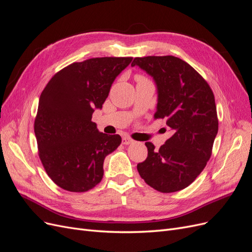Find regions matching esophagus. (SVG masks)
<instances>
[{"mask_svg":"<svg viewBox=\"0 0 252 252\" xmlns=\"http://www.w3.org/2000/svg\"><path fill=\"white\" fill-rule=\"evenodd\" d=\"M122 142H123L124 145H129V144H133L134 143V141L131 138H129V136H124L123 140H122Z\"/></svg>","mask_w":252,"mask_h":252,"instance_id":"34e87169","label":"esophagus"}]
</instances>
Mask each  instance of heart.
<instances>
[{
    "label": "heart",
    "mask_w": 252,
    "mask_h": 252,
    "mask_svg": "<svg viewBox=\"0 0 252 252\" xmlns=\"http://www.w3.org/2000/svg\"><path fill=\"white\" fill-rule=\"evenodd\" d=\"M138 78H142V77H138Z\"/></svg>",
    "instance_id": "heart-1"
}]
</instances>
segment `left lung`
I'll return each instance as SVG.
<instances>
[{
	"instance_id": "obj_1",
	"label": "left lung",
	"mask_w": 252,
	"mask_h": 252,
	"mask_svg": "<svg viewBox=\"0 0 252 252\" xmlns=\"http://www.w3.org/2000/svg\"><path fill=\"white\" fill-rule=\"evenodd\" d=\"M131 66H139L154 79L155 118L166 119L172 132L158 150L145 143L148 156L138 164V171L159 192L179 191L191 184L210 158L219 130L215 95L202 75L177 57L135 58Z\"/></svg>"
}]
</instances>
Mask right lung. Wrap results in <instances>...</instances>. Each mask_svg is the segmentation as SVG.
<instances>
[{
  "label": "right lung",
  "instance_id": "1",
  "mask_svg": "<svg viewBox=\"0 0 252 252\" xmlns=\"http://www.w3.org/2000/svg\"><path fill=\"white\" fill-rule=\"evenodd\" d=\"M132 58H94L56 73L42 91L34 133L41 162L56 184L85 192L101 182L104 159L122 142L98 131L91 121L102 109L112 83Z\"/></svg>",
  "mask_w": 252,
  "mask_h": 252
}]
</instances>
